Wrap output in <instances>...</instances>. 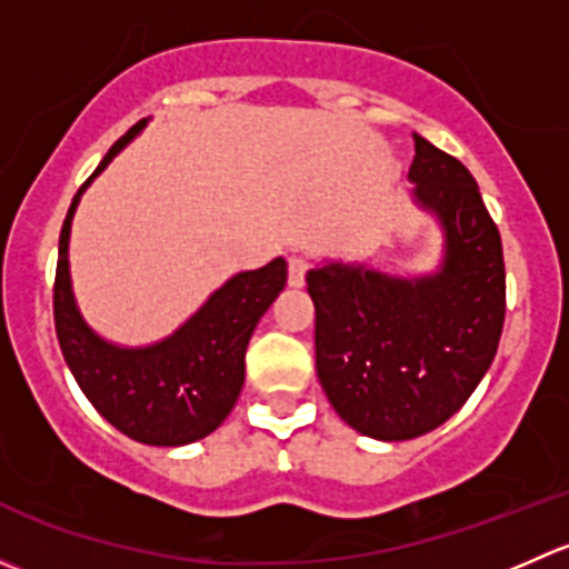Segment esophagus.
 I'll return each instance as SVG.
<instances>
[{"mask_svg": "<svg viewBox=\"0 0 569 569\" xmlns=\"http://www.w3.org/2000/svg\"><path fill=\"white\" fill-rule=\"evenodd\" d=\"M308 272V258L306 256H289V286L300 289L306 283Z\"/></svg>", "mask_w": 569, "mask_h": 569, "instance_id": "esophagus-1", "label": "esophagus"}]
</instances>
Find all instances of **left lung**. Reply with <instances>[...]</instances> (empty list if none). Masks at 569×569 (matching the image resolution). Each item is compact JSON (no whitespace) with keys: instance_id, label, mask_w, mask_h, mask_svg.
Listing matches in <instances>:
<instances>
[{"instance_id":"1","label":"left lung","mask_w":569,"mask_h":569,"mask_svg":"<svg viewBox=\"0 0 569 569\" xmlns=\"http://www.w3.org/2000/svg\"><path fill=\"white\" fill-rule=\"evenodd\" d=\"M412 140V194L446 237L438 272L391 278L327 261L306 274L321 388L349 427L377 440L449 421L490 369L507 317L501 233L473 176L421 134Z\"/></svg>"}]
</instances>
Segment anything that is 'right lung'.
Returning <instances> with one entry per match:
<instances>
[{
    "mask_svg": "<svg viewBox=\"0 0 569 569\" xmlns=\"http://www.w3.org/2000/svg\"><path fill=\"white\" fill-rule=\"evenodd\" d=\"M148 120L131 126L96 173L79 187L60 231L54 274V327L62 358L90 405L118 432L148 446H187L214 432L244 386V352L258 319L286 286V261L239 272L206 300L192 319L153 347H114L84 325L71 291L68 239L79 198L114 153Z\"/></svg>",
    "mask_w": 569,
    "mask_h": 569,
    "instance_id": "obj_1",
    "label": "right lung"
}]
</instances>
